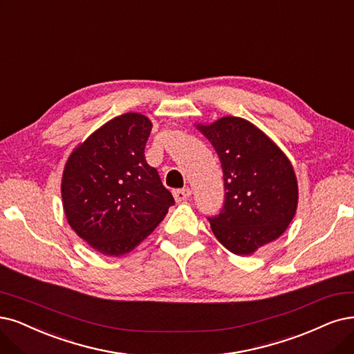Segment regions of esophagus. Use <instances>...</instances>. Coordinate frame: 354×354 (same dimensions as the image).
<instances>
[{"label": "esophagus", "mask_w": 354, "mask_h": 354, "mask_svg": "<svg viewBox=\"0 0 354 354\" xmlns=\"http://www.w3.org/2000/svg\"><path fill=\"white\" fill-rule=\"evenodd\" d=\"M191 194H192V191L189 188H182V189H175L174 191V197H175L176 203H182V201H185L187 198H189Z\"/></svg>", "instance_id": "obj_1"}]
</instances>
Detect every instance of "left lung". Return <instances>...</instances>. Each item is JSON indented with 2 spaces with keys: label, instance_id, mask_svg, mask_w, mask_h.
Wrapping results in <instances>:
<instances>
[{
  "label": "left lung",
  "instance_id": "8db88e82",
  "mask_svg": "<svg viewBox=\"0 0 354 354\" xmlns=\"http://www.w3.org/2000/svg\"><path fill=\"white\" fill-rule=\"evenodd\" d=\"M197 128L213 144L223 169L225 205L208 217L217 241L251 255L280 238L297 208V180L287 156L263 131L238 116Z\"/></svg>",
  "mask_w": 354,
  "mask_h": 354
}]
</instances>
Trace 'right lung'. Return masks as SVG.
I'll use <instances>...</instances> for the list:
<instances>
[{
    "mask_svg": "<svg viewBox=\"0 0 354 354\" xmlns=\"http://www.w3.org/2000/svg\"><path fill=\"white\" fill-rule=\"evenodd\" d=\"M151 127L149 118L137 112L116 116L75 147L65 163V217L78 236L103 255L133 251L175 204L144 157Z\"/></svg>",
    "mask_w": 354,
    "mask_h": 354,
    "instance_id": "1",
    "label": "right lung"
}]
</instances>
